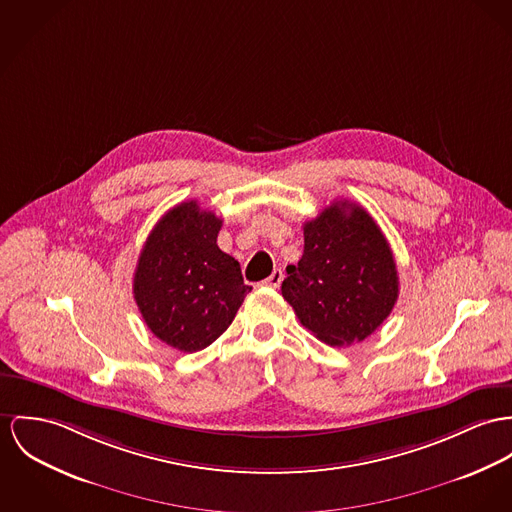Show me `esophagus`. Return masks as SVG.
Here are the masks:
<instances>
[{"mask_svg": "<svg viewBox=\"0 0 512 512\" xmlns=\"http://www.w3.org/2000/svg\"><path fill=\"white\" fill-rule=\"evenodd\" d=\"M282 278H284L282 271H280V269H276V271H273V275L269 276L263 284H265V286H271V288H278V286H280V282H282Z\"/></svg>", "mask_w": 512, "mask_h": 512, "instance_id": "esophagus-1", "label": "esophagus"}]
</instances>
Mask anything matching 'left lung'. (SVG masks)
I'll list each match as a JSON object with an SVG mask.
<instances>
[{
  "label": "left lung",
  "mask_w": 512,
  "mask_h": 512,
  "mask_svg": "<svg viewBox=\"0 0 512 512\" xmlns=\"http://www.w3.org/2000/svg\"><path fill=\"white\" fill-rule=\"evenodd\" d=\"M282 296L300 323L331 347L370 337L399 296L394 253L374 218L335 200L304 224V255L286 267Z\"/></svg>",
  "instance_id": "left-lung-1"
}]
</instances>
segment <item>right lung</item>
<instances>
[{"label":"right lung","instance_id":"add662e5","mask_svg":"<svg viewBox=\"0 0 512 512\" xmlns=\"http://www.w3.org/2000/svg\"><path fill=\"white\" fill-rule=\"evenodd\" d=\"M222 220L197 200L161 216L134 273V300L150 331L181 353L212 345L234 321L251 286L216 239Z\"/></svg>","mask_w":512,"mask_h":512}]
</instances>
